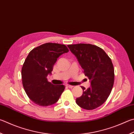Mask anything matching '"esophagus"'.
<instances>
[{"label":"esophagus","mask_w":134,"mask_h":134,"mask_svg":"<svg viewBox=\"0 0 134 134\" xmlns=\"http://www.w3.org/2000/svg\"><path fill=\"white\" fill-rule=\"evenodd\" d=\"M65 86H66L67 87H69V88H72V87H73V86H70V85H69V84H66L65 85Z\"/></svg>","instance_id":"obj_1"}]
</instances>
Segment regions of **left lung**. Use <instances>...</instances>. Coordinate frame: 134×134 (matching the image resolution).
Listing matches in <instances>:
<instances>
[{
	"instance_id": "1",
	"label": "left lung",
	"mask_w": 134,
	"mask_h": 134,
	"mask_svg": "<svg viewBox=\"0 0 134 134\" xmlns=\"http://www.w3.org/2000/svg\"><path fill=\"white\" fill-rule=\"evenodd\" d=\"M88 77L91 86L81 87L83 93L76 99L82 108L91 110L101 106L108 98L114 82V69L112 61L102 48L90 44L68 45Z\"/></svg>"
}]
</instances>
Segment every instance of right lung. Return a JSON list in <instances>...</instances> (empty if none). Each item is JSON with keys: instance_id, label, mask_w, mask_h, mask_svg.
<instances>
[{"instance_id": "1", "label": "right lung", "mask_w": 134, "mask_h": 134, "mask_svg": "<svg viewBox=\"0 0 134 134\" xmlns=\"http://www.w3.org/2000/svg\"><path fill=\"white\" fill-rule=\"evenodd\" d=\"M69 52L64 44L47 43L29 53L21 69V78L24 89L34 103L47 107L59 100L65 86L52 84L47 76L52 74L58 58Z\"/></svg>"}]
</instances>
